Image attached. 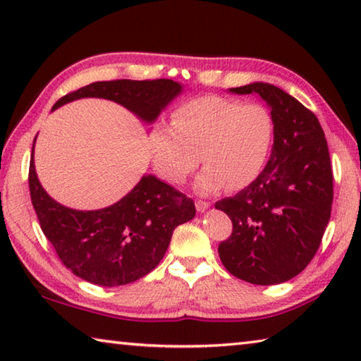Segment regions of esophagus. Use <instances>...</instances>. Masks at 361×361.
<instances>
[{
    "instance_id": "1",
    "label": "esophagus",
    "mask_w": 361,
    "mask_h": 361,
    "mask_svg": "<svg viewBox=\"0 0 361 361\" xmlns=\"http://www.w3.org/2000/svg\"><path fill=\"white\" fill-rule=\"evenodd\" d=\"M209 207L210 202H205V200H197V202H195V209H197V212H205Z\"/></svg>"
}]
</instances>
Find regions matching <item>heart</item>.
Wrapping results in <instances>:
<instances>
[{
    "label": "heart",
    "instance_id": "1",
    "mask_svg": "<svg viewBox=\"0 0 361 361\" xmlns=\"http://www.w3.org/2000/svg\"><path fill=\"white\" fill-rule=\"evenodd\" d=\"M274 118L259 103L218 95L197 97L175 109L172 124L149 130L151 161L157 175L181 185L202 161L195 180L200 194L228 186L242 189L258 178L274 143Z\"/></svg>",
    "mask_w": 361,
    "mask_h": 361
}]
</instances>
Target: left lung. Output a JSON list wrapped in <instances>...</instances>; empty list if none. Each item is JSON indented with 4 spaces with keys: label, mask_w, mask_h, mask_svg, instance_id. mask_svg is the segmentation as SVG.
Listing matches in <instances>:
<instances>
[{
    "label": "left lung",
    "mask_w": 361,
    "mask_h": 361,
    "mask_svg": "<svg viewBox=\"0 0 361 361\" xmlns=\"http://www.w3.org/2000/svg\"><path fill=\"white\" fill-rule=\"evenodd\" d=\"M229 92L259 95L271 108L276 133L258 178L215 204L232 221V234L218 253L237 279L283 283L312 261L331 215L328 143L317 116L280 87L252 82Z\"/></svg>",
    "instance_id": "obj_1"
}]
</instances>
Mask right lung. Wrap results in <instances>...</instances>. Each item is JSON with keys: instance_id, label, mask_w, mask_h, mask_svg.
Segmentation results:
<instances>
[{"instance_id": "1", "label": "right lung", "mask_w": 361, "mask_h": 361, "mask_svg": "<svg viewBox=\"0 0 361 361\" xmlns=\"http://www.w3.org/2000/svg\"><path fill=\"white\" fill-rule=\"evenodd\" d=\"M181 92L183 85L172 79L99 81L62 97L52 111L65 103L95 97L119 103L152 124ZM33 156L35 145L28 185L41 229L65 267L85 282L119 286L145 277L164 258L176 226L195 215L191 199L154 175H143L130 192L105 209H70L41 186Z\"/></svg>"}]
</instances>
